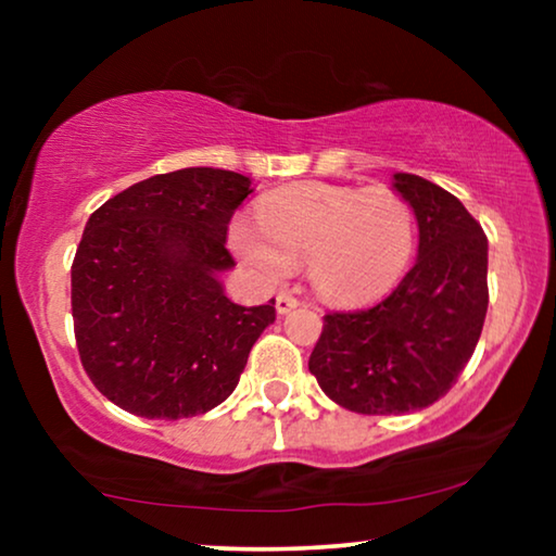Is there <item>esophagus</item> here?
<instances>
[{
  "mask_svg": "<svg viewBox=\"0 0 556 556\" xmlns=\"http://www.w3.org/2000/svg\"><path fill=\"white\" fill-rule=\"evenodd\" d=\"M295 306H299V299H295L293 293L280 291V293L276 295V308H278V314H288V311H293Z\"/></svg>",
  "mask_w": 556,
  "mask_h": 556,
  "instance_id": "obj_1",
  "label": "esophagus"
}]
</instances>
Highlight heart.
<instances>
[{
	"mask_svg": "<svg viewBox=\"0 0 556 556\" xmlns=\"http://www.w3.org/2000/svg\"><path fill=\"white\" fill-rule=\"evenodd\" d=\"M257 223L235 219L230 245L265 283L295 263L331 303H364L392 291L415 253V212L387 185H291L265 197Z\"/></svg>",
	"mask_w": 556,
	"mask_h": 556,
	"instance_id": "obj_1",
	"label": "heart"
}]
</instances>
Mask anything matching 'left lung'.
Wrapping results in <instances>:
<instances>
[{
    "label": "left lung",
    "mask_w": 556,
    "mask_h": 556,
    "mask_svg": "<svg viewBox=\"0 0 556 556\" xmlns=\"http://www.w3.org/2000/svg\"><path fill=\"white\" fill-rule=\"evenodd\" d=\"M394 189L420 227L415 265L377 306L326 314L308 359L326 397L359 415H405L445 397L489 311L483 227L417 174H394Z\"/></svg>",
    "instance_id": "obj_1"
}]
</instances>
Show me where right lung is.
I'll return each mask as SVG.
<instances>
[{"label":"right lung","instance_id":"add662e5","mask_svg":"<svg viewBox=\"0 0 556 556\" xmlns=\"http://www.w3.org/2000/svg\"><path fill=\"white\" fill-rule=\"evenodd\" d=\"M250 194L242 174H156L90 215L71 268L80 364L96 390L149 420L204 415L230 397L276 299L238 306L227 225Z\"/></svg>","mask_w":556,"mask_h":556}]
</instances>
